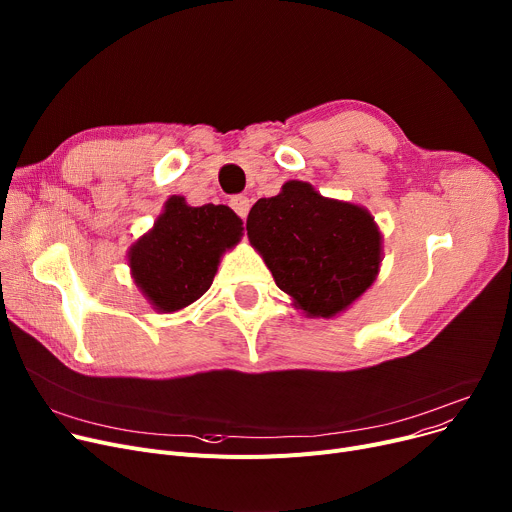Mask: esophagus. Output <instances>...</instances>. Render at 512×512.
<instances>
[{"label":"esophagus","mask_w":512,"mask_h":512,"mask_svg":"<svg viewBox=\"0 0 512 512\" xmlns=\"http://www.w3.org/2000/svg\"><path fill=\"white\" fill-rule=\"evenodd\" d=\"M229 206L235 210V213L242 217V219H246L248 217V213H250V200H248V196H242V194H237V196H233L231 200H229Z\"/></svg>","instance_id":"esophagus-1"}]
</instances>
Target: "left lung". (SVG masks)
Segmentation results:
<instances>
[{
  "label": "left lung",
  "instance_id": "obj_1",
  "mask_svg": "<svg viewBox=\"0 0 512 512\" xmlns=\"http://www.w3.org/2000/svg\"><path fill=\"white\" fill-rule=\"evenodd\" d=\"M246 229L277 287L308 316L343 312L378 275L382 237L368 210L328 200L306 182L260 198Z\"/></svg>",
  "mask_w": 512,
  "mask_h": 512
}]
</instances>
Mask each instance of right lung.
<instances>
[{
  "label": "right lung",
  "mask_w": 512,
  "mask_h": 512,
  "mask_svg": "<svg viewBox=\"0 0 512 512\" xmlns=\"http://www.w3.org/2000/svg\"><path fill=\"white\" fill-rule=\"evenodd\" d=\"M242 225L225 204L188 206L171 196L155 227L130 250L136 285L161 312L194 304L213 285L219 258L239 242Z\"/></svg>",
  "instance_id": "obj_1"
}]
</instances>
